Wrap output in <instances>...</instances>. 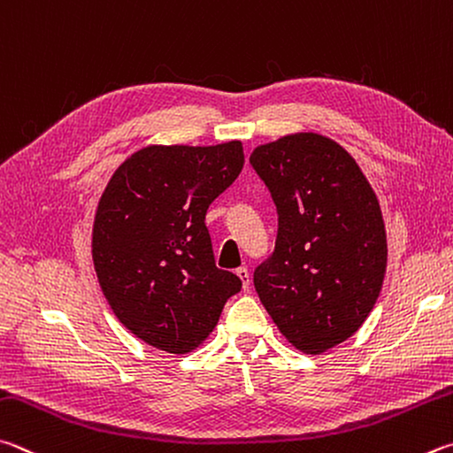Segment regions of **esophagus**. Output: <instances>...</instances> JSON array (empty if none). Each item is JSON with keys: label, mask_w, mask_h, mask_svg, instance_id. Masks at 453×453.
<instances>
[{"label": "esophagus", "mask_w": 453, "mask_h": 453, "mask_svg": "<svg viewBox=\"0 0 453 453\" xmlns=\"http://www.w3.org/2000/svg\"><path fill=\"white\" fill-rule=\"evenodd\" d=\"M235 275L242 279L243 289L248 291V289H250V271H248V267H240V269H235Z\"/></svg>", "instance_id": "1"}]
</instances>
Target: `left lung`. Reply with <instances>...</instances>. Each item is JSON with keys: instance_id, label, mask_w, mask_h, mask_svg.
Wrapping results in <instances>:
<instances>
[{"instance_id": "left-lung-1", "label": "left lung", "mask_w": 453, "mask_h": 453, "mask_svg": "<svg viewBox=\"0 0 453 453\" xmlns=\"http://www.w3.org/2000/svg\"><path fill=\"white\" fill-rule=\"evenodd\" d=\"M250 162L279 216L255 291L295 349L320 355L355 334L380 295L388 257L380 203L357 160L323 134L281 136Z\"/></svg>"}]
</instances>
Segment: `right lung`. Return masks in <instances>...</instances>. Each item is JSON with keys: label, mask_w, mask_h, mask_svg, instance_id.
Listing matches in <instances>:
<instances>
[{"label": "right lung", "mask_w": 453, "mask_h": 453, "mask_svg": "<svg viewBox=\"0 0 453 453\" xmlns=\"http://www.w3.org/2000/svg\"><path fill=\"white\" fill-rule=\"evenodd\" d=\"M240 141L152 144L114 170L98 200L93 261L114 315L170 355L198 349L242 279L216 267L205 211L235 182Z\"/></svg>", "instance_id": "1"}]
</instances>
